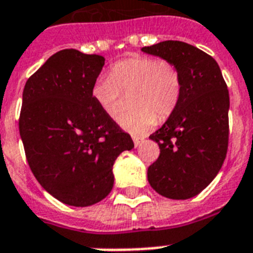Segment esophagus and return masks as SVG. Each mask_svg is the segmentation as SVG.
Wrapping results in <instances>:
<instances>
[{
    "label": "esophagus",
    "mask_w": 253,
    "mask_h": 253,
    "mask_svg": "<svg viewBox=\"0 0 253 253\" xmlns=\"http://www.w3.org/2000/svg\"><path fill=\"white\" fill-rule=\"evenodd\" d=\"M132 140H134V144H135V147H136V148L142 146L143 142H144V139L138 138V136H134V138H132Z\"/></svg>",
    "instance_id": "1"
}]
</instances>
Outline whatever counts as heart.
<instances>
[{"mask_svg":"<svg viewBox=\"0 0 253 253\" xmlns=\"http://www.w3.org/2000/svg\"><path fill=\"white\" fill-rule=\"evenodd\" d=\"M131 93L132 109L119 117V125L131 134H143L176 110L182 80L173 64L155 57L134 56L115 63L110 75L97 77L91 98L110 118L122 109V94Z\"/></svg>","mask_w":253,"mask_h":253,"instance_id":"heart-1","label":"heart"}]
</instances>
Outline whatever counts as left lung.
I'll list each match as a JSON object with an SVG mask.
<instances>
[{
    "label": "left lung",
    "instance_id": "1",
    "mask_svg": "<svg viewBox=\"0 0 253 253\" xmlns=\"http://www.w3.org/2000/svg\"><path fill=\"white\" fill-rule=\"evenodd\" d=\"M142 51L174 65L182 80L178 106L150 136L160 156L148 167V182L160 196L188 200L215 178L226 159L227 85L218 63L194 45L166 41Z\"/></svg>",
    "mask_w": 253,
    "mask_h": 253
}]
</instances>
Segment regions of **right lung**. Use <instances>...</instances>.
<instances>
[{"label":"right lung","instance_id":"add662e5","mask_svg":"<svg viewBox=\"0 0 253 253\" xmlns=\"http://www.w3.org/2000/svg\"><path fill=\"white\" fill-rule=\"evenodd\" d=\"M105 57L63 49L23 89L19 134L38 182L65 205L90 206L111 192L113 166L134 148L128 134L91 98Z\"/></svg>","mask_w":253,"mask_h":253}]
</instances>
